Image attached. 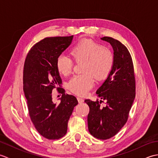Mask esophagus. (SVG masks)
<instances>
[{
    "mask_svg": "<svg viewBox=\"0 0 158 158\" xmlns=\"http://www.w3.org/2000/svg\"><path fill=\"white\" fill-rule=\"evenodd\" d=\"M77 100H78L79 103H82L83 101H84V100H83L82 98H80V97H78V98H77Z\"/></svg>",
    "mask_w": 158,
    "mask_h": 158,
    "instance_id": "34e87169",
    "label": "esophagus"
}]
</instances>
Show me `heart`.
I'll use <instances>...</instances> for the list:
<instances>
[{"mask_svg": "<svg viewBox=\"0 0 158 158\" xmlns=\"http://www.w3.org/2000/svg\"><path fill=\"white\" fill-rule=\"evenodd\" d=\"M75 61L84 62L83 75L73 76L68 83L69 89L79 96H85L94 84L95 79H106L114 65V55L110 49L90 39L79 42L71 49ZM72 60L65 54H60L56 60V67L60 73L68 75L73 69Z\"/></svg>", "mask_w": 158, "mask_h": 158, "instance_id": "heart-1", "label": "heart"}]
</instances>
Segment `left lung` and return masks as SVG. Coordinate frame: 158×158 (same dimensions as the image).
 I'll list each match as a JSON object with an SVG mask.
<instances>
[{
    "label": "left lung",
    "instance_id": "8db88e82",
    "mask_svg": "<svg viewBox=\"0 0 158 158\" xmlns=\"http://www.w3.org/2000/svg\"><path fill=\"white\" fill-rule=\"evenodd\" d=\"M102 40L112 46L114 65L111 72L97 89L100 101L85 100L89 107L88 125L89 133L95 138L106 140L115 136L127 122L135 98V78L132 59L122 43L111 37ZM107 105L102 107V100Z\"/></svg>",
    "mask_w": 158,
    "mask_h": 158
}]
</instances>
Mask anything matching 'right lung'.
<instances>
[{
	"mask_svg": "<svg viewBox=\"0 0 158 158\" xmlns=\"http://www.w3.org/2000/svg\"><path fill=\"white\" fill-rule=\"evenodd\" d=\"M73 36L48 37L30 50L23 66V92L29 115L39 133L49 140L59 139L67 132L68 122L77 104L73 95L66 94L56 67L58 56L69 48ZM55 87L62 94L60 103L52 101Z\"/></svg>",
	"mask_w": 158,
	"mask_h": 158,
	"instance_id": "add662e5",
	"label": "right lung"
}]
</instances>
